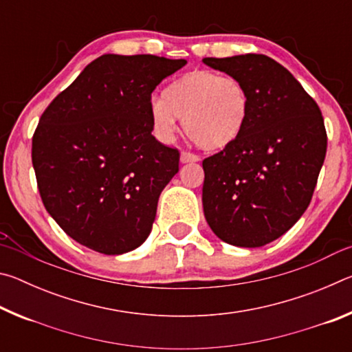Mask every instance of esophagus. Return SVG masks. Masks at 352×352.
<instances>
[{
    "instance_id": "1",
    "label": "esophagus",
    "mask_w": 352,
    "mask_h": 352,
    "mask_svg": "<svg viewBox=\"0 0 352 352\" xmlns=\"http://www.w3.org/2000/svg\"><path fill=\"white\" fill-rule=\"evenodd\" d=\"M199 155H195V153H190V152H182V155H180V162L184 164V163H195V162H199Z\"/></svg>"
}]
</instances>
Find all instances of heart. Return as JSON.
Instances as JSON below:
<instances>
[{"mask_svg": "<svg viewBox=\"0 0 352 352\" xmlns=\"http://www.w3.org/2000/svg\"><path fill=\"white\" fill-rule=\"evenodd\" d=\"M252 100L243 82L216 71L192 69L166 87L163 98L151 105L155 133L164 141L174 138L177 118L184 132L206 151L233 144L247 127Z\"/></svg>", "mask_w": 352, "mask_h": 352, "instance_id": "1", "label": "heart"}]
</instances>
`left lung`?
Wrapping results in <instances>:
<instances>
[{"label": "left lung", "instance_id": "1", "mask_svg": "<svg viewBox=\"0 0 352 352\" xmlns=\"http://www.w3.org/2000/svg\"><path fill=\"white\" fill-rule=\"evenodd\" d=\"M204 63L243 82L252 100L239 140L204 160V212L219 239L236 247L270 243L311 204L326 157L324 121L283 65L264 54Z\"/></svg>", "mask_w": 352, "mask_h": 352}]
</instances>
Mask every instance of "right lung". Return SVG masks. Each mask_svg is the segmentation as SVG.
<instances>
[{
  "mask_svg": "<svg viewBox=\"0 0 352 352\" xmlns=\"http://www.w3.org/2000/svg\"><path fill=\"white\" fill-rule=\"evenodd\" d=\"M186 60L104 54L47 105L32 138L40 197L58 226L104 254L138 248L180 153L152 135V91Z\"/></svg>",
  "mask_w": 352,
  "mask_h": 352,
  "instance_id": "1",
  "label": "right lung"
}]
</instances>
